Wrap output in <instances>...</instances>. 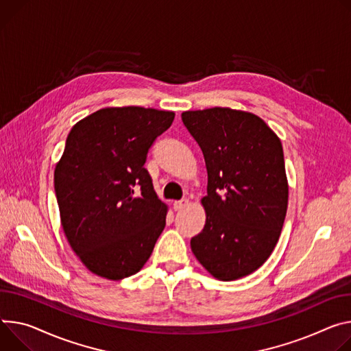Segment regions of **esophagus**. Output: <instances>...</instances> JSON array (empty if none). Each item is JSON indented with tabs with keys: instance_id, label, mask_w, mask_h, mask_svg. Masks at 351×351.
Masks as SVG:
<instances>
[{
	"instance_id": "obj_1",
	"label": "esophagus",
	"mask_w": 351,
	"mask_h": 351,
	"mask_svg": "<svg viewBox=\"0 0 351 351\" xmlns=\"http://www.w3.org/2000/svg\"><path fill=\"white\" fill-rule=\"evenodd\" d=\"M189 199H182V200H178V202H175L173 203V208L175 210H183L184 207H187L189 206Z\"/></svg>"
}]
</instances>
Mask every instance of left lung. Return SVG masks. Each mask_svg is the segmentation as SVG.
<instances>
[{"label":"left lung","mask_w":351,"mask_h":351,"mask_svg":"<svg viewBox=\"0 0 351 351\" xmlns=\"http://www.w3.org/2000/svg\"><path fill=\"white\" fill-rule=\"evenodd\" d=\"M200 145L207 175L203 231L190 246L217 280L258 270L271 254L289 204L282 145L256 114L231 108L182 113Z\"/></svg>","instance_id":"8db88e82"}]
</instances>
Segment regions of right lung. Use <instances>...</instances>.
<instances>
[{
  "label": "right lung",
  "instance_id": "obj_1",
  "mask_svg": "<svg viewBox=\"0 0 351 351\" xmlns=\"http://www.w3.org/2000/svg\"><path fill=\"white\" fill-rule=\"evenodd\" d=\"M173 112L104 108L73 125L54 169L62 231L84 266L108 280L138 273L165 228L168 206L144 168Z\"/></svg>",
  "mask_w": 351,
  "mask_h": 351
}]
</instances>
